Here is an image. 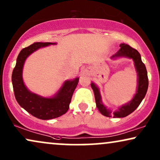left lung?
<instances>
[{"label":"left lung","instance_id":"left-lung-1","mask_svg":"<svg viewBox=\"0 0 160 160\" xmlns=\"http://www.w3.org/2000/svg\"><path fill=\"white\" fill-rule=\"evenodd\" d=\"M120 47V50L114 55H113L112 58L125 57V58L132 59L134 62V66L137 72V76H138V80H137L138 85H137V92L132 100L127 104L120 106L118 108V110L112 112L111 110H108L102 102L100 90H99L98 87L93 82L91 83V86L94 91L96 106L98 107V110L104 116L108 117H113L114 118H116V117H118V118L125 117L136 110V108L141 103L143 98H145L148 90V78L147 70L145 64L141 60L140 54L139 53L137 50L131 47L128 44L121 43Z\"/></svg>","mask_w":160,"mask_h":160}]
</instances>
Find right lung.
I'll use <instances>...</instances> for the list:
<instances>
[{
    "mask_svg": "<svg viewBox=\"0 0 160 160\" xmlns=\"http://www.w3.org/2000/svg\"><path fill=\"white\" fill-rule=\"evenodd\" d=\"M54 44L56 43L37 42L23 48L18 54L12 74L13 90L18 104L32 116L40 120H51L66 114L79 81V78L73 80H66L52 98H43L32 93L24 85L22 73L26 58L38 48Z\"/></svg>",
    "mask_w": 160,
    "mask_h": 160,
    "instance_id": "obj_1",
    "label": "right lung"
}]
</instances>
